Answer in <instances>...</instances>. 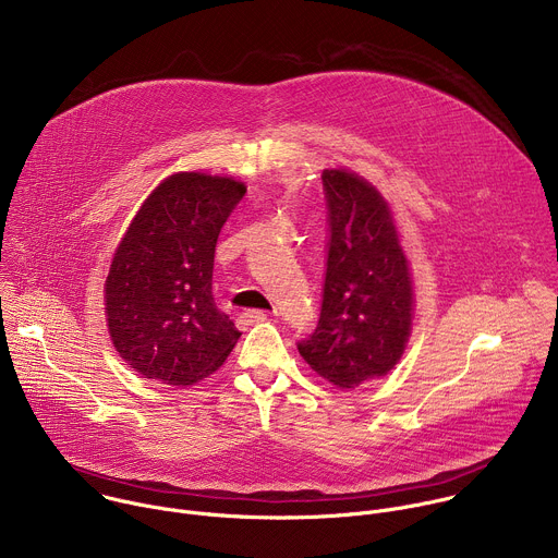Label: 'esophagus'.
<instances>
[{
    "label": "esophagus",
    "instance_id": "esophagus-1",
    "mask_svg": "<svg viewBox=\"0 0 558 558\" xmlns=\"http://www.w3.org/2000/svg\"><path fill=\"white\" fill-rule=\"evenodd\" d=\"M263 320H267V311H260V308H247V311L238 315V325H241V327H252V325L263 323Z\"/></svg>",
    "mask_w": 558,
    "mask_h": 558
}]
</instances>
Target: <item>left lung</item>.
Segmentation results:
<instances>
[{
    "mask_svg": "<svg viewBox=\"0 0 558 558\" xmlns=\"http://www.w3.org/2000/svg\"><path fill=\"white\" fill-rule=\"evenodd\" d=\"M329 243L320 320L298 342L304 362L340 388L386 375L413 323V282L381 194L347 170L323 172Z\"/></svg>",
    "mask_w": 558,
    "mask_h": 558,
    "instance_id": "left-lung-1",
    "label": "left lung"
}]
</instances>
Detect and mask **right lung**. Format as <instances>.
Masks as SVG:
<instances>
[{"mask_svg": "<svg viewBox=\"0 0 558 558\" xmlns=\"http://www.w3.org/2000/svg\"><path fill=\"white\" fill-rule=\"evenodd\" d=\"M247 187L227 177L172 174L141 205L106 280L119 355L147 379L190 386L211 375L241 331L211 295L218 233Z\"/></svg>", "mask_w": 558, "mask_h": 558, "instance_id": "right-lung-1", "label": "right lung"}]
</instances>
